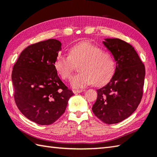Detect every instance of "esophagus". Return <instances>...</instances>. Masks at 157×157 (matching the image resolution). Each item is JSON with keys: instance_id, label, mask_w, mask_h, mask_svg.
Instances as JSON below:
<instances>
[{"instance_id": "obj_1", "label": "esophagus", "mask_w": 157, "mask_h": 157, "mask_svg": "<svg viewBox=\"0 0 157 157\" xmlns=\"http://www.w3.org/2000/svg\"><path fill=\"white\" fill-rule=\"evenodd\" d=\"M82 92H83V90H73V93H74L75 94L80 93H82Z\"/></svg>"}]
</instances>
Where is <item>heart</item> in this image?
Instances as JSON below:
<instances>
[{"instance_id": "obj_1", "label": "heart", "mask_w": 157, "mask_h": 157, "mask_svg": "<svg viewBox=\"0 0 157 157\" xmlns=\"http://www.w3.org/2000/svg\"><path fill=\"white\" fill-rule=\"evenodd\" d=\"M81 63L78 71L80 73L71 80V86L75 89L83 88L93 83L101 86L112 78L116 69L113 56L103 52L99 46L88 41H83L71 48L69 56L58 54L54 67L64 80L69 79L74 69V64Z\"/></svg>"}]
</instances>
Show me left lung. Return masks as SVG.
Returning a JSON list of instances; mask_svg holds the SVG:
<instances>
[{"label": "left lung", "mask_w": 157, "mask_h": 157, "mask_svg": "<svg viewBox=\"0 0 157 157\" xmlns=\"http://www.w3.org/2000/svg\"><path fill=\"white\" fill-rule=\"evenodd\" d=\"M104 45L116 61L115 73L105 86L97 90L92 110L104 123L116 124L133 113L143 95L145 67L134 48L120 39H105Z\"/></svg>", "instance_id": "left-lung-1"}]
</instances>
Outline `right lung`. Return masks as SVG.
<instances>
[{
	"mask_svg": "<svg viewBox=\"0 0 157 157\" xmlns=\"http://www.w3.org/2000/svg\"><path fill=\"white\" fill-rule=\"evenodd\" d=\"M61 45L58 40L52 39L28 46L12 71L18 109L28 119L41 125L56 121L73 95L60 80L54 67Z\"/></svg>",
	"mask_w": 157,
	"mask_h": 157,
	"instance_id": "right-lung-1",
	"label": "right lung"
}]
</instances>
